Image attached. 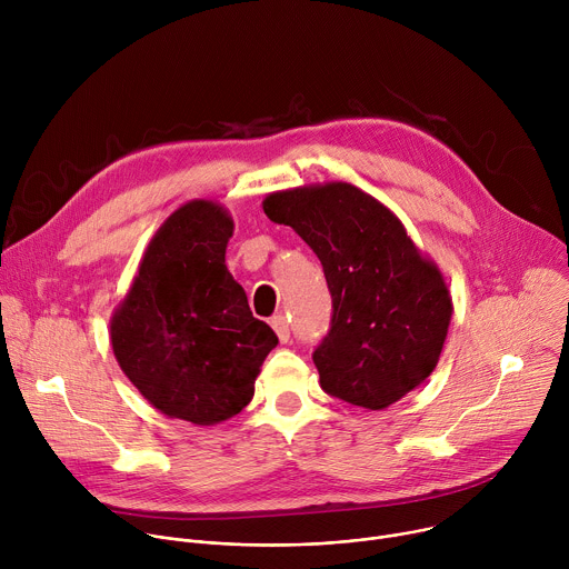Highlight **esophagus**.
<instances>
[{
    "mask_svg": "<svg viewBox=\"0 0 569 569\" xmlns=\"http://www.w3.org/2000/svg\"><path fill=\"white\" fill-rule=\"evenodd\" d=\"M270 323H272V329L277 331V336H279V340L286 345L288 340H290V327H288V319H286V315H274L272 319H270Z\"/></svg>",
    "mask_w": 569,
    "mask_h": 569,
    "instance_id": "1",
    "label": "esophagus"
}]
</instances>
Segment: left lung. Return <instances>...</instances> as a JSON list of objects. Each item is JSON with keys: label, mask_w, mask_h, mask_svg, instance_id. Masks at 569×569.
Instances as JSON below:
<instances>
[{"label": "left lung", "mask_w": 569, "mask_h": 569, "mask_svg": "<svg viewBox=\"0 0 569 569\" xmlns=\"http://www.w3.org/2000/svg\"><path fill=\"white\" fill-rule=\"evenodd\" d=\"M263 211L308 242L329 283L331 329L312 351L321 389L385 410L419 387L439 362L452 303L400 220L345 182L272 193Z\"/></svg>", "instance_id": "8db88e82"}]
</instances>
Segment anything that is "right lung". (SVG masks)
Instances as JSON below:
<instances>
[{
	"label": "right lung",
	"instance_id": "1",
	"mask_svg": "<svg viewBox=\"0 0 569 569\" xmlns=\"http://www.w3.org/2000/svg\"><path fill=\"white\" fill-rule=\"evenodd\" d=\"M231 231V218L213 202L180 207L150 240L110 323L112 351L141 396L196 426L246 408L279 345L224 266Z\"/></svg>",
	"mask_w": 569,
	"mask_h": 569
}]
</instances>
